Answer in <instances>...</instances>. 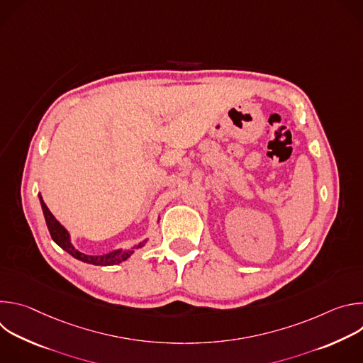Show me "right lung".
I'll return each mask as SVG.
<instances>
[{
    "instance_id": "1",
    "label": "right lung",
    "mask_w": 363,
    "mask_h": 363,
    "mask_svg": "<svg viewBox=\"0 0 363 363\" xmlns=\"http://www.w3.org/2000/svg\"><path fill=\"white\" fill-rule=\"evenodd\" d=\"M38 198H40V203H41V210H43V214H44V218H45V224H47V228L50 231V235L51 238H53V241L62 247L65 251H67L70 255H73L74 258H77V260L83 262V263H87V264H93V266H115V264H119L125 260H128V258L135 252V250L138 248H142L147 240H143L135 245H132L130 248H118V250H113L111 252H106V254H101V255H89V254H84L82 251H79L73 242H72V235L70 233L60 224V221L56 220V217L50 213V210L47 208L45 202L43 201V196L41 194H38Z\"/></svg>"
}]
</instances>
